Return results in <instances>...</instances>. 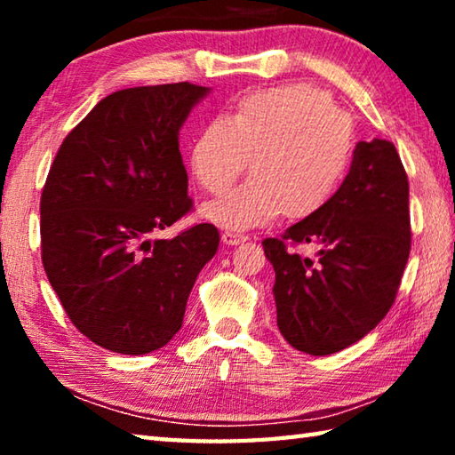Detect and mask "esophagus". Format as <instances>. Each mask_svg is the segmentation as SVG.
Masks as SVG:
<instances>
[{"label":"esophagus","instance_id":"esophagus-1","mask_svg":"<svg viewBox=\"0 0 455 455\" xmlns=\"http://www.w3.org/2000/svg\"><path fill=\"white\" fill-rule=\"evenodd\" d=\"M222 243H225V244H228V246H235V244H241V243H244L246 241V238H249V236H244V235H238V233H228V230H227V233H222Z\"/></svg>","mask_w":455,"mask_h":455}]
</instances>
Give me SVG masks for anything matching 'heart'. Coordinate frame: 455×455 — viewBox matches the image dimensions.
Wrapping results in <instances>:
<instances>
[{
    "label": "heart",
    "mask_w": 455,
    "mask_h": 455,
    "mask_svg": "<svg viewBox=\"0 0 455 455\" xmlns=\"http://www.w3.org/2000/svg\"><path fill=\"white\" fill-rule=\"evenodd\" d=\"M353 124L329 92L311 84L255 90L212 118L190 146V171L219 195L243 174L249 182L203 206V217L225 230H251L283 211L299 220L319 212L349 174Z\"/></svg>",
    "instance_id": "heart-1"
}]
</instances>
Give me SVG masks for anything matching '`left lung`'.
<instances>
[{"mask_svg":"<svg viewBox=\"0 0 455 455\" xmlns=\"http://www.w3.org/2000/svg\"><path fill=\"white\" fill-rule=\"evenodd\" d=\"M297 243H313L318 263L288 251ZM263 249L289 345L331 355L365 337L394 305L411 249L410 184L395 146L359 142L337 195Z\"/></svg>","mask_w":455,"mask_h":455,"instance_id":"obj_1","label":"left lung"}]
</instances>
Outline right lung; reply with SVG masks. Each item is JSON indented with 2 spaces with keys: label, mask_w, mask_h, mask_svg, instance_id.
Instances as JSON below:
<instances>
[{
  "label": "right lung",
  "mask_w": 455,
  "mask_h": 455,
  "mask_svg": "<svg viewBox=\"0 0 455 455\" xmlns=\"http://www.w3.org/2000/svg\"><path fill=\"white\" fill-rule=\"evenodd\" d=\"M206 94L188 82L114 92L64 138L45 179V275L76 329L108 351L164 347L219 249L209 222L148 238L192 209L179 134Z\"/></svg>",
  "instance_id": "1"
}]
</instances>
